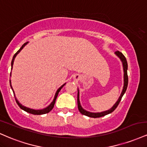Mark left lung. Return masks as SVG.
Listing matches in <instances>:
<instances>
[{"mask_svg":"<svg viewBox=\"0 0 147 147\" xmlns=\"http://www.w3.org/2000/svg\"><path fill=\"white\" fill-rule=\"evenodd\" d=\"M115 54L117 55L118 57L120 58V59L121 60L122 63H123V70H124V86H123V91H122L121 96H120L119 98L117 101H116V103L113 105V107L111 109H109V110L105 111V112H97V113H93V112H88V111L85 110L84 109L82 108L81 107V104H80V101H79V90H78V94H77V105H78V109L81 114L85 115V116H89V117L91 118H99V117H102V116H105V115L110 114L112 112H114L115 110V109L118 107V104L119 102H121L122 97H123L124 94L125 93V92L127 90V86H128V75H127V67H128V65H127V61L125 57L123 55V54L120 51H116L115 52Z\"/></svg>","mask_w":147,"mask_h":147,"instance_id":"1","label":"left lung"}]
</instances>
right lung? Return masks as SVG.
<instances>
[{"instance_id": "1", "label": "right lung", "mask_w": 147, "mask_h": 147, "mask_svg": "<svg viewBox=\"0 0 147 147\" xmlns=\"http://www.w3.org/2000/svg\"><path fill=\"white\" fill-rule=\"evenodd\" d=\"M27 43H28V42H26V43H24V45H23L22 46V47H21L20 49H19V50L16 53H15V55H13V59H12V61H11V70H12V68H13V61H14V59H15V57H16L17 55L20 52V51L22 50V49H23V48H24V46H25V45H26V44H27ZM10 76H11V75H10ZM9 83H10V86H11V89H12V91H13V92L14 97H15L16 101L17 104H18V105L19 107H20V108L22 109H23V110H24V111H25V112H28V113H30V114H35V115H41V114H47V113H49V112H50V111L52 110L53 108V107H54V105H55V100H56V98H57V95H58V94H59V91L61 90V88H62L63 87V86H65V84H63V85H62V86H61V87H60V88H59V89H58L57 90L56 93H55V97H54V99H53V100L52 102H51V103L50 105H49V106H48V107H46V108L43 109H39V110H35V109H30V108H29V107H24V106H23V105H22V104H20V102H19L18 100H17L16 97V96H15V94H14L13 90V88H12V86H11V81H10V80H9Z\"/></svg>"}]
</instances>
